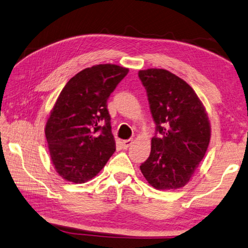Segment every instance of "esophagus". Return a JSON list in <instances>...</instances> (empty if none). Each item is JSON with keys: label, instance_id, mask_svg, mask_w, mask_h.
I'll use <instances>...</instances> for the list:
<instances>
[{"label": "esophagus", "instance_id": "obj_1", "mask_svg": "<svg viewBox=\"0 0 248 248\" xmlns=\"http://www.w3.org/2000/svg\"><path fill=\"white\" fill-rule=\"evenodd\" d=\"M133 143V140L132 139H129V140H123V146H124V149H127L131 144Z\"/></svg>", "mask_w": 248, "mask_h": 248}]
</instances>
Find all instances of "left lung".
Listing matches in <instances>:
<instances>
[{
    "label": "left lung",
    "mask_w": 248,
    "mask_h": 248,
    "mask_svg": "<svg viewBox=\"0 0 248 248\" xmlns=\"http://www.w3.org/2000/svg\"><path fill=\"white\" fill-rule=\"evenodd\" d=\"M156 124L152 150L140 164L154 188L185 186L204 157L211 127L204 106L185 80L162 69L139 72Z\"/></svg>",
    "instance_id": "obj_1"
}]
</instances>
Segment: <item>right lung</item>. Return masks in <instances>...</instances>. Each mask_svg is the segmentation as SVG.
<instances>
[{
  "mask_svg": "<svg viewBox=\"0 0 248 248\" xmlns=\"http://www.w3.org/2000/svg\"><path fill=\"white\" fill-rule=\"evenodd\" d=\"M128 72L115 64L88 67L58 96L45 134L56 171L66 181H90L115 153L108 100Z\"/></svg>",
  "mask_w": 248,
  "mask_h": 248,
  "instance_id": "1",
  "label": "right lung"
}]
</instances>
